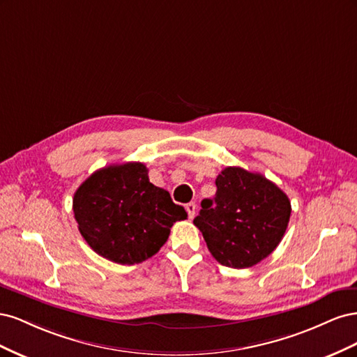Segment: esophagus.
<instances>
[{"instance_id": "34e87169", "label": "esophagus", "mask_w": 357, "mask_h": 357, "mask_svg": "<svg viewBox=\"0 0 357 357\" xmlns=\"http://www.w3.org/2000/svg\"><path fill=\"white\" fill-rule=\"evenodd\" d=\"M186 211H188L189 219H193V218H195V213H197V204H195V202H189V204H186Z\"/></svg>"}]
</instances>
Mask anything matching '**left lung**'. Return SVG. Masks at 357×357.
I'll return each instance as SVG.
<instances>
[{"label":"left lung","mask_w":357,"mask_h":357,"mask_svg":"<svg viewBox=\"0 0 357 357\" xmlns=\"http://www.w3.org/2000/svg\"><path fill=\"white\" fill-rule=\"evenodd\" d=\"M215 186V197L202 199L193 220L210 253L219 264L236 269L264 261L287 229V195L262 174L240 167H226Z\"/></svg>","instance_id":"obj_1"}]
</instances>
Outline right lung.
Here are the masks:
<instances>
[{"label":"right lung","instance_id":"add662e5","mask_svg":"<svg viewBox=\"0 0 357 357\" xmlns=\"http://www.w3.org/2000/svg\"><path fill=\"white\" fill-rule=\"evenodd\" d=\"M142 162L95 171L73 198L79 231L92 250L112 262L134 265L159 252L171 226L188 218L169 193L152 185Z\"/></svg>","mask_w":357,"mask_h":357}]
</instances>
